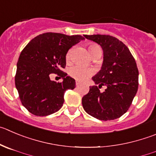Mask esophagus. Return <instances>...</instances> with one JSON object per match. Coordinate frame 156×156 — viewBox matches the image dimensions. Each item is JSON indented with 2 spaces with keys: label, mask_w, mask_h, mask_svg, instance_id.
<instances>
[{
  "label": "esophagus",
  "mask_w": 156,
  "mask_h": 156,
  "mask_svg": "<svg viewBox=\"0 0 156 156\" xmlns=\"http://www.w3.org/2000/svg\"><path fill=\"white\" fill-rule=\"evenodd\" d=\"M80 84H81V81H75V85H76V86H78V85H79Z\"/></svg>",
  "instance_id": "obj_1"
}]
</instances>
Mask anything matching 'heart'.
Masks as SVG:
<instances>
[{"instance_id": "obj_1", "label": "heart", "mask_w": 156, "mask_h": 156, "mask_svg": "<svg viewBox=\"0 0 156 156\" xmlns=\"http://www.w3.org/2000/svg\"><path fill=\"white\" fill-rule=\"evenodd\" d=\"M88 48L91 57L101 55V47L97 44L90 43L88 46ZM71 55V50H69L66 55L67 60H69ZM68 72H69V75L75 79L78 80V81H84V80L89 78L90 76H91L94 73V71H93L92 68H85V67H82L81 65H75V66L70 68Z\"/></svg>"}]
</instances>
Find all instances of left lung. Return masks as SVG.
<instances>
[{
  "instance_id": "8db88e82",
  "label": "left lung",
  "mask_w": 156,
  "mask_h": 156,
  "mask_svg": "<svg viewBox=\"0 0 156 156\" xmlns=\"http://www.w3.org/2000/svg\"><path fill=\"white\" fill-rule=\"evenodd\" d=\"M98 43L104 54L101 69L92 77L95 85L82 98L85 111L99 120H114L129 110L139 87V70L125 44L105 34L84 35ZM105 86L101 93L99 88Z\"/></svg>"
}]
</instances>
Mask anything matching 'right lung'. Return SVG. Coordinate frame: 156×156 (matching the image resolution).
Listing matches in <instances>:
<instances>
[{"instance_id": "add662e5", "label": "right lung", "mask_w": 156, "mask_h": 156, "mask_svg": "<svg viewBox=\"0 0 156 156\" xmlns=\"http://www.w3.org/2000/svg\"><path fill=\"white\" fill-rule=\"evenodd\" d=\"M84 37L48 32L32 39L19 56L15 86L23 105L31 114L46 116L63 105L67 89L75 88V80L62 71L66 66V55ZM63 78L62 83L50 79L51 73Z\"/></svg>"}]
</instances>
